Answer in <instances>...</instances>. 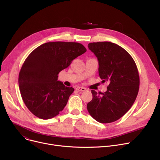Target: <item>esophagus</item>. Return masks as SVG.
Listing matches in <instances>:
<instances>
[{"label":"esophagus","instance_id":"1","mask_svg":"<svg viewBox=\"0 0 160 160\" xmlns=\"http://www.w3.org/2000/svg\"><path fill=\"white\" fill-rule=\"evenodd\" d=\"M76 90L77 91H85L86 90V89L85 88H83V87H79V86H78V87H77L76 88Z\"/></svg>","mask_w":160,"mask_h":160}]
</instances>
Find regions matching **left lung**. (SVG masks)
<instances>
[{"label": "left lung", "mask_w": 160, "mask_h": 160, "mask_svg": "<svg viewBox=\"0 0 160 160\" xmlns=\"http://www.w3.org/2000/svg\"><path fill=\"white\" fill-rule=\"evenodd\" d=\"M88 48L98 58L100 78L109 85L103 93L91 91L92 99L88 103V111L100 123L115 122L130 109L136 98L140 86L137 66L128 52L112 42H92Z\"/></svg>", "instance_id": "obj_1"}]
</instances>
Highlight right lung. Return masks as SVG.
Instances as JSON below:
<instances>
[{
	"label": "right lung",
	"mask_w": 160,
	"mask_h": 160,
	"mask_svg": "<svg viewBox=\"0 0 160 160\" xmlns=\"http://www.w3.org/2000/svg\"><path fill=\"white\" fill-rule=\"evenodd\" d=\"M86 51L78 42H52L29 55L19 72L18 85L25 105L35 116L50 119L65 108L74 88L58 81V74Z\"/></svg>",
	"instance_id": "right-lung-1"
}]
</instances>
